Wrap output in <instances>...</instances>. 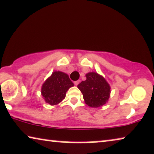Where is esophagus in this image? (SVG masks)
<instances>
[{"mask_svg": "<svg viewBox=\"0 0 154 154\" xmlns=\"http://www.w3.org/2000/svg\"><path fill=\"white\" fill-rule=\"evenodd\" d=\"M80 83V81H74V85H78Z\"/></svg>", "mask_w": 154, "mask_h": 154, "instance_id": "1", "label": "esophagus"}]
</instances>
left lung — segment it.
Segmentation results:
<instances>
[{"mask_svg":"<svg viewBox=\"0 0 154 154\" xmlns=\"http://www.w3.org/2000/svg\"><path fill=\"white\" fill-rule=\"evenodd\" d=\"M85 103L92 108L103 106L110 98V87L102 75L96 72L86 74V80L78 85Z\"/></svg>","mask_w":154,"mask_h":154,"instance_id":"8db88e82","label":"left lung"}]
</instances>
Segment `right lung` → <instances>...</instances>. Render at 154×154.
<instances>
[{"instance_id":"add662e5","label":"right lung","mask_w":154,"mask_h":154,"mask_svg":"<svg viewBox=\"0 0 154 154\" xmlns=\"http://www.w3.org/2000/svg\"><path fill=\"white\" fill-rule=\"evenodd\" d=\"M73 83L66 73L54 72L42 85V95L46 103L55 106L66 97V93Z\"/></svg>"}]
</instances>
